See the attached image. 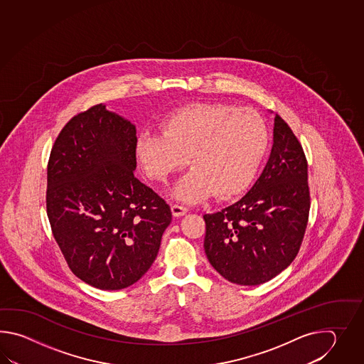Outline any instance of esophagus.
Wrapping results in <instances>:
<instances>
[{
  "mask_svg": "<svg viewBox=\"0 0 364 364\" xmlns=\"http://www.w3.org/2000/svg\"><path fill=\"white\" fill-rule=\"evenodd\" d=\"M187 210L188 209L186 208V207H182V205H178V204H173L171 205V213H173L174 217L183 216V215L187 213Z\"/></svg>",
  "mask_w": 364,
  "mask_h": 364,
  "instance_id": "34e87169",
  "label": "esophagus"
}]
</instances>
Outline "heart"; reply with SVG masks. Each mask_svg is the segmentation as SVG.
<instances>
[{
  "label": "heart",
  "instance_id": "heart-1",
  "mask_svg": "<svg viewBox=\"0 0 364 364\" xmlns=\"http://www.w3.org/2000/svg\"><path fill=\"white\" fill-rule=\"evenodd\" d=\"M269 146V129L254 109L230 104H193L177 109L161 124V132H143L135 156L148 178L166 182L173 173L191 168L171 195L198 203L210 193L229 199L255 176Z\"/></svg>",
  "mask_w": 364,
  "mask_h": 364
}]
</instances>
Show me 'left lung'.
Wrapping results in <instances>:
<instances>
[{"instance_id":"left-lung-1","label":"left lung","mask_w":364,"mask_h":364,"mask_svg":"<svg viewBox=\"0 0 364 364\" xmlns=\"http://www.w3.org/2000/svg\"><path fill=\"white\" fill-rule=\"evenodd\" d=\"M307 160L276 114L273 146L262 176L240 200L204 215V251L224 279L256 287L276 277L298 254L309 221Z\"/></svg>"}]
</instances>
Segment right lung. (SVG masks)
<instances>
[{
	"label": "right lung",
	"mask_w": 364,
	"mask_h": 364,
	"mask_svg": "<svg viewBox=\"0 0 364 364\" xmlns=\"http://www.w3.org/2000/svg\"><path fill=\"white\" fill-rule=\"evenodd\" d=\"M136 129L99 104L62 129L48 163L47 213L71 272L121 290L155 262L171 207L134 176Z\"/></svg>",
	"instance_id": "right-lung-1"
}]
</instances>
